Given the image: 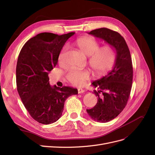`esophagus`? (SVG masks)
Masks as SVG:
<instances>
[{"instance_id":"esophagus-1","label":"esophagus","mask_w":155,"mask_h":155,"mask_svg":"<svg viewBox=\"0 0 155 155\" xmlns=\"http://www.w3.org/2000/svg\"><path fill=\"white\" fill-rule=\"evenodd\" d=\"M78 91L79 94H81V93H83L84 92H85V90H83V89H82L81 88H78Z\"/></svg>"}]
</instances>
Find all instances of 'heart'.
Returning <instances> with one entry per match:
<instances>
[{
  "instance_id": "obj_1",
  "label": "heart",
  "mask_w": 155,
  "mask_h": 155,
  "mask_svg": "<svg viewBox=\"0 0 155 155\" xmlns=\"http://www.w3.org/2000/svg\"><path fill=\"white\" fill-rule=\"evenodd\" d=\"M81 52L88 57V64L97 76H102L111 68L113 65L116 54L111 46L107 45L100 48V43L91 37H80L74 41ZM66 48H64L59 55L58 61L62 63L63 54ZM91 74L87 70H79L76 68L69 70L67 75L68 81L74 86H81L90 79Z\"/></svg>"
}]
</instances>
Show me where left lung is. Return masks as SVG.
Returning a JSON list of instances; mask_svg holds the SVG:
<instances>
[{
	"label": "left lung",
	"mask_w": 155,
	"mask_h": 155,
	"mask_svg": "<svg viewBox=\"0 0 155 155\" xmlns=\"http://www.w3.org/2000/svg\"><path fill=\"white\" fill-rule=\"evenodd\" d=\"M88 34L104 41L116 51L113 68L105 76L92 83L98 89L94 91L97 102L92 109H87L92 120L106 123L118 116L127 103L133 83L132 59L128 46L119 33L101 28Z\"/></svg>",
	"instance_id": "left-lung-1"
}]
</instances>
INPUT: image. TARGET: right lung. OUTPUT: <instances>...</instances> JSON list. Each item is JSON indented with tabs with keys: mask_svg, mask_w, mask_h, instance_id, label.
Returning <instances> with one entry per match:
<instances>
[{
	"mask_svg": "<svg viewBox=\"0 0 155 155\" xmlns=\"http://www.w3.org/2000/svg\"><path fill=\"white\" fill-rule=\"evenodd\" d=\"M74 34L41 33L28 41L18 55L17 91L26 109L40 124L47 125L58 121L62 115L65 100L78 93L77 88L70 87L51 86L48 78L58 63L63 46Z\"/></svg>",
	"mask_w": 155,
	"mask_h": 155,
	"instance_id": "obj_1",
	"label": "right lung"
}]
</instances>
